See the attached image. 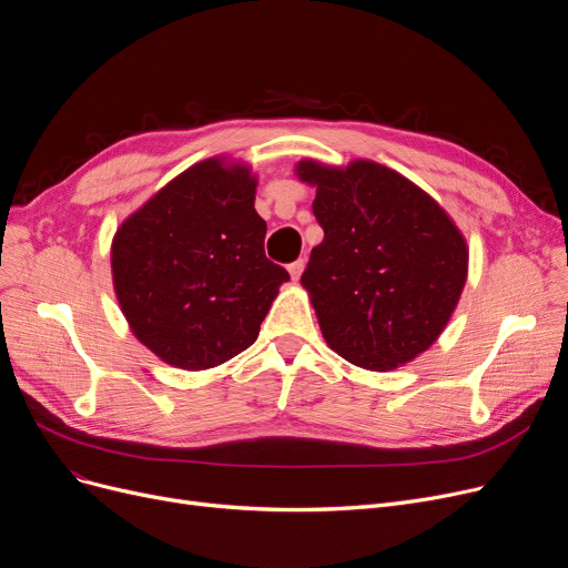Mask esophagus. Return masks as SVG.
<instances>
[{
  "instance_id": "obj_1",
  "label": "esophagus",
  "mask_w": 568,
  "mask_h": 568,
  "mask_svg": "<svg viewBox=\"0 0 568 568\" xmlns=\"http://www.w3.org/2000/svg\"><path fill=\"white\" fill-rule=\"evenodd\" d=\"M304 268H306V262H304V260H296V262H292V264L287 266V272H290L292 281H300V276L304 274Z\"/></svg>"
}]
</instances>
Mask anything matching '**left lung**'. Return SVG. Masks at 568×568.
<instances>
[{"label":"left lung","mask_w":568,"mask_h":568,"mask_svg":"<svg viewBox=\"0 0 568 568\" xmlns=\"http://www.w3.org/2000/svg\"><path fill=\"white\" fill-rule=\"evenodd\" d=\"M324 230L302 285L324 341L354 366L392 371L428 349L467 278V244L444 209L398 172L302 161Z\"/></svg>","instance_id":"left-lung-1"}]
</instances>
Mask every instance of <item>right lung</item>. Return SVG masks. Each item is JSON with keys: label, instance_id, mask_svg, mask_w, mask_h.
<instances>
[{"label": "right lung", "instance_id": "1", "mask_svg": "<svg viewBox=\"0 0 568 568\" xmlns=\"http://www.w3.org/2000/svg\"><path fill=\"white\" fill-rule=\"evenodd\" d=\"M244 165L202 161L116 230L112 278L131 329L163 362L214 368L251 347L278 287Z\"/></svg>", "mask_w": 568, "mask_h": 568}]
</instances>
